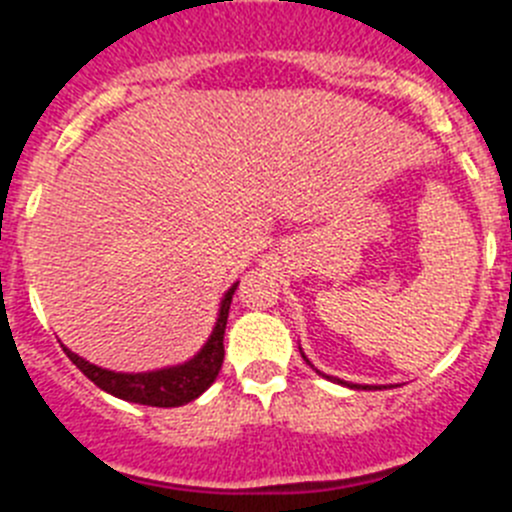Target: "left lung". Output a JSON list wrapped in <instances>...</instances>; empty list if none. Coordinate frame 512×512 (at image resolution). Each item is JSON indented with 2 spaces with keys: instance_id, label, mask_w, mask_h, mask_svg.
<instances>
[{
  "instance_id": "8db88e82",
  "label": "left lung",
  "mask_w": 512,
  "mask_h": 512,
  "mask_svg": "<svg viewBox=\"0 0 512 512\" xmlns=\"http://www.w3.org/2000/svg\"><path fill=\"white\" fill-rule=\"evenodd\" d=\"M336 382H338V379H336ZM341 384H346V382H341ZM348 387H356V390H372L369 384H364V387H359V384H348Z\"/></svg>"
}]
</instances>
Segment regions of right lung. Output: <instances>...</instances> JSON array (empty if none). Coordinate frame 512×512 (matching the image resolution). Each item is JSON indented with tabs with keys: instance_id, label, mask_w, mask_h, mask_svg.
Returning <instances> with one entry per match:
<instances>
[{
	"instance_id": "1",
	"label": "right lung",
	"mask_w": 512,
	"mask_h": 512,
	"mask_svg": "<svg viewBox=\"0 0 512 512\" xmlns=\"http://www.w3.org/2000/svg\"><path fill=\"white\" fill-rule=\"evenodd\" d=\"M235 289H238V284H233L225 292L223 302H220V315H217V323L212 328V336L205 343V348L194 359L184 361L179 366H171V369H158V372L146 374L107 372L102 366H94L81 359V356L71 354L69 348H63V351L74 361L76 369L87 379H92L99 390L110 392V395L120 397V400L151 405V408H179V405H187V402L197 400L215 382L220 369H223V336Z\"/></svg>"
}]
</instances>
